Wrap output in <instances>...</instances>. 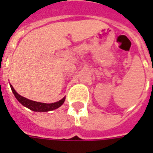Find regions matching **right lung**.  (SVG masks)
I'll return each instance as SVG.
<instances>
[{
  "mask_svg": "<svg viewBox=\"0 0 153 153\" xmlns=\"http://www.w3.org/2000/svg\"><path fill=\"white\" fill-rule=\"evenodd\" d=\"M10 88H11V90L14 95L16 97V99L18 100L19 102L21 103L23 106L28 107V109L32 110L33 111H52V110H55L60 107L62 104L65 102V97L62 98L61 100H60L59 102H56L54 103H42V102H34V101H32V100L27 99L24 97L20 96L19 94L15 92V90L14 89V88L12 87V85H10Z\"/></svg>",
  "mask_w": 153,
  "mask_h": 153,
  "instance_id": "add662e5",
  "label": "right lung"
}]
</instances>
